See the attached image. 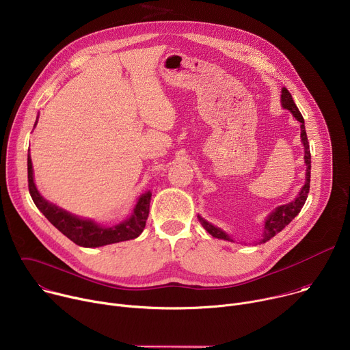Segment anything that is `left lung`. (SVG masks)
<instances>
[{"label": "left lung", "mask_w": 350, "mask_h": 350, "mask_svg": "<svg viewBox=\"0 0 350 350\" xmlns=\"http://www.w3.org/2000/svg\"><path fill=\"white\" fill-rule=\"evenodd\" d=\"M281 104H282V108L288 109L293 118L301 122V138H302V142H304V146H305V163H306V183L305 185L302 187L301 192H299V195L293 199L292 202L286 204V205H282V206H278L275 208V211L266 219V223H265V231H263V238L260 239V243L262 242H267L270 238H273L277 232H280L285 226H288L295 217L296 215L301 212V209L304 208L306 199H308V193H309V189H310V169H312V157H310V148H309V141H308V135H306V130H305V120H304V116L301 115V112H299L297 107L295 105L293 99H292V95L291 92L284 87L282 88V94H281ZM198 219L201 220L204 228L215 238H220V239H226V241H234L228 234H226L223 230L215 227L213 224L208 223L206 220H204L201 216H198Z\"/></svg>", "instance_id": "8db88e82"}]
</instances>
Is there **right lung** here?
I'll use <instances>...</instances> for the list:
<instances>
[{"label":"right lung","instance_id":"add662e5","mask_svg":"<svg viewBox=\"0 0 350 350\" xmlns=\"http://www.w3.org/2000/svg\"><path fill=\"white\" fill-rule=\"evenodd\" d=\"M27 180L29 192L36 206L48 219L49 223L55 226L64 235H66L76 245L84 247H96L122 241H129L137 238L145 228V223L149 215V202H151L152 196V193L149 191L139 196L133 215L127 220L112 227H105L94 223L92 220H84L77 216H73L66 211L45 201L34 185L30 154H27Z\"/></svg>","mask_w":350,"mask_h":350}]
</instances>
